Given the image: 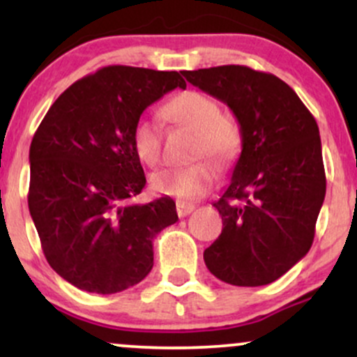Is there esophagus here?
Returning <instances> with one entry per match:
<instances>
[{
    "instance_id": "34e87169",
    "label": "esophagus",
    "mask_w": 357,
    "mask_h": 357,
    "mask_svg": "<svg viewBox=\"0 0 357 357\" xmlns=\"http://www.w3.org/2000/svg\"><path fill=\"white\" fill-rule=\"evenodd\" d=\"M192 210H195V204L184 203V202L176 203V211H178L179 218H184V216H188Z\"/></svg>"
}]
</instances>
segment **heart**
<instances>
[{
  "instance_id": "obj_1",
  "label": "heart",
  "mask_w": 357,
  "mask_h": 357,
  "mask_svg": "<svg viewBox=\"0 0 357 357\" xmlns=\"http://www.w3.org/2000/svg\"><path fill=\"white\" fill-rule=\"evenodd\" d=\"M162 116L173 124L195 130L192 158L206 154L218 165H227L238 154L241 146L240 126L221 114L220 104L198 90H184L166 102ZM134 154L147 166L161 159V132L151 119L139 117L130 130ZM216 167L210 161H196L184 167H167L151 176V188L158 195L174 196L183 202L203 198L215 186Z\"/></svg>"
}]
</instances>
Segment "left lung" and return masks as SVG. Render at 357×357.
I'll return each instance as SVG.
<instances>
[{"instance_id":"obj_1","label":"left lung","mask_w":357,"mask_h":357,"mask_svg":"<svg viewBox=\"0 0 357 357\" xmlns=\"http://www.w3.org/2000/svg\"><path fill=\"white\" fill-rule=\"evenodd\" d=\"M183 75L227 104L241 130L231 181L213 203L223 230L204 250V264L227 284H272L312 247L326 196L317 122L272 73L223 65Z\"/></svg>"}]
</instances>
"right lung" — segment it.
Wrapping results in <instances>:
<instances>
[{
    "instance_id": "1",
    "label": "right lung",
    "mask_w": 357,
    "mask_h": 357,
    "mask_svg": "<svg viewBox=\"0 0 357 357\" xmlns=\"http://www.w3.org/2000/svg\"><path fill=\"white\" fill-rule=\"evenodd\" d=\"M176 87L178 72L110 65L72 84L36 129L28 208L50 267L77 289L139 284L155 235L178 221L171 198L132 203L146 176L130 146L134 122Z\"/></svg>"
}]
</instances>
